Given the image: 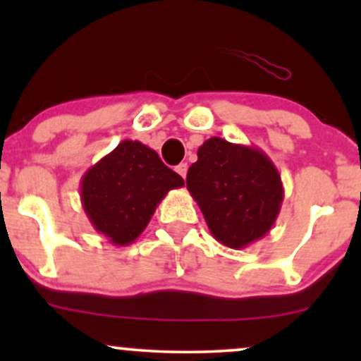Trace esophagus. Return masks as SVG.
<instances>
[{
    "mask_svg": "<svg viewBox=\"0 0 361 361\" xmlns=\"http://www.w3.org/2000/svg\"><path fill=\"white\" fill-rule=\"evenodd\" d=\"M186 171H188V164L186 163H180L176 166V173L180 175L181 178H186Z\"/></svg>",
    "mask_w": 361,
    "mask_h": 361,
    "instance_id": "esophagus-1",
    "label": "esophagus"
}]
</instances>
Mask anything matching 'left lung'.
Listing matches in <instances>:
<instances>
[{
    "mask_svg": "<svg viewBox=\"0 0 361 361\" xmlns=\"http://www.w3.org/2000/svg\"><path fill=\"white\" fill-rule=\"evenodd\" d=\"M197 156L186 188L210 234L224 246L243 250L270 233L283 202L280 173L270 157L221 137L205 140Z\"/></svg>",
    "mask_w": 361,
    "mask_h": 361,
    "instance_id": "obj_1",
    "label": "left lung"
}]
</instances>
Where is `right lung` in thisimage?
Listing matches in <instances>:
<instances>
[{
    "instance_id": "1",
    "label": "right lung",
    "mask_w": 361,
    "mask_h": 361,
    "mask_svg": "<svg viewBox=\"0 0 361 361\" xmlns=\"http://www.w3.org/2000/svg\"><path fill=\"white\" fill-rule=\"evenodd\" d=\"M185 181L139 140H122L81 178V204L97 233L115 246L142 234L169 190Z\"/></svg>"
}]
</instances>
